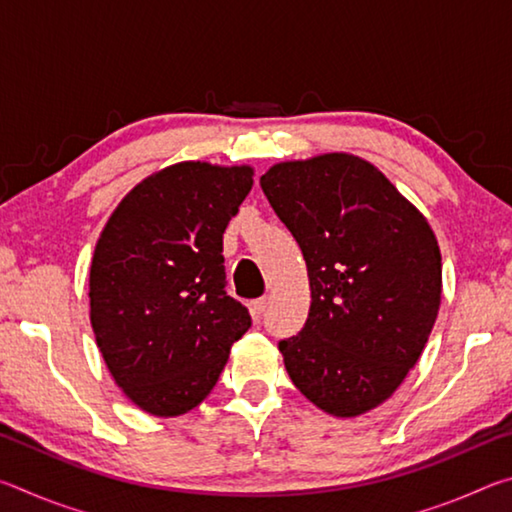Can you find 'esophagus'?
Instances as JSON below:
<instances>
[{
	"label": "esophagus",
	"instance_id": "obj_1",
	"mask_svg": "<svg viewBox=\"0 0 512 512\" xmlns=\"http://www.w3.org/2000/svg\"><path fill=\"white\" fill-rule=\"evenodd\" d=\"M266 296L264 298H257V300H253L250 302V314H253V318L255 320H259L262 318V314H264V309H266Z\"/></svg>",
	"mask_w": 512,
	"mask_h": 512
}]
</instances>
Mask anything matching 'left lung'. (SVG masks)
<instances>
[{
    "label": "left lung",
    "mask_w": 512,
    "mask_h": 512,
    "mask_svg": "<svg viewBox=\"0 0 512 512\" xmlns=\"http://www.w3.org/2000/svg\"><path fill=\"white\" fill-rule=\"evenodd\" d=\"M307 262L305 327L277 343L298 391L336 418L388 400L418 363L440 307L429 223L370 162H282L262 180Z\"/></svg>",
    "instance_id": "8db88e82"
}]
</instances>
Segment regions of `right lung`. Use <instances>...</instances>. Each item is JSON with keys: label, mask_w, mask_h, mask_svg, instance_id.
<instances>
[{"label": "right lung", "mask_w": 512, "mask_h": 512, "mask_svg": "<svg viewBox=\"0 0 512 512\" xmlns=\"http://www.w3.org/2000/svg\"><path fill=\"white\" fill-rule=\"evenodd\" d=\"M250 167L180 162L142 180L103 228L90 320L117 386L153 415H180L219 381L250 314L225 293L223 232Z\"/></svg>", "instance_id": "add662e5"}]
</instances>
